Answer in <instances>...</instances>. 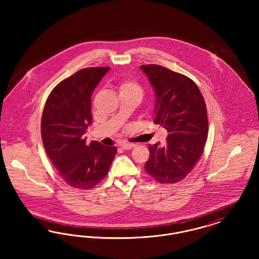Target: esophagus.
Listing matches in <instances>:
<instances>
[{"instance_id":"1","label":"esophagus","mask_w":259,"mask_h":259,"mask_svg":"<svg viewBox=\"0 0 259 259\" xmlns=\"http://www.w3.org/2000/svg\"><path fill=\"white\" fill-rule=\"evenodd\" d=\"M121 148L123 149H131V148H135V145L134 144H126L123 143L121 144Z\"/></svg>"}]
</instances>
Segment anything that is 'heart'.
Returning a JSON list of instances; mask_svg holds the SVG:
<instances>
[{
	"label": "heart",
	"mask_w": 259,
	"mask_h": 259,
	"mask_svg": "<svg viewBox=\"0 0 259 259\" xmlns=\"http://www.w3.org/2000/svg\"><path fill=\"white\" fill-rule=\"evenodd\" d=\"M119 94H136L142 96V87L134 80H123L119 84Z\"/></svg>",
	"instance_id": "heart-1"
}]
</instances>
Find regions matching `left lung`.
<instances>
[{
    "mask_svg": "<svg viewBox=\"0 0 259 259\" xmlns=\"http://www.w3.org/2000/svg\"><path fill=\"white\" fill-rule=\"evenodd\" d=\"M156 96L154 122L168 131L167 143L148 147L145 171L161 184H176L192 171L208 135L204 98L196 83L185 74L160 65H143Z\"/></svg>",
    "mask_w": 259,
    "mask_h": 259,
    "instance_id": "left-lung-1",
    "label": "left lung"
}]
</instances>
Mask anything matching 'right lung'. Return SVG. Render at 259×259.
<instances>
[{"label":"right lung","mask_w":259,"mask_h":259,"mask_svg":"<svg viewBox=\"0 0 259 259\" xmlns=\"http://www.w3.org/2000/svg\"><path fill=\"white\" fill-rule=\"evenodd\" d=\"M110 67L79 70L52 89L41 116L44 147L67 185L90 189L107 176L117 151L83 135L92 122L91 95Z\"/></svg>","instance_id":"obj_1"}]
</instances>
